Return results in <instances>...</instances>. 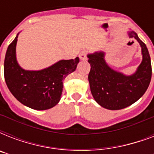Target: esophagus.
<instances>
[{
    "mask_svg": "<svg viewBox=\"0 0 154 154\" xmlns=\"http://www.w3.org/2000/svg\"><path fill=\"white\" fill-rule=\"evenodd\" d=\"M87 54H88V53H87L86 51H83V52H82V53H80V54H79L80 59H81V60H86V59H87Z\"/></svg>",
    "mask_w": 154,
    "mask_h": 154,
    "instance_id": "obj_1",
    "label": "esophagus"
}]
</instances>
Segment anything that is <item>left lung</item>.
Segmentation results:
<instances>
[{
  "label": "left lung",
  "mask_w": 154,
  "mask_h": 154,
  "mask_svg": "<svg viewBox=\"0 0 154 154\" xmlns=\"http://www.w3.org/2000/svg\"><path fill=\"white\" fill-rule=\"evenodd\" d=\"M129 35L140 43L143 56L137 72L131 76H125L109 67L104 60V53L88 55L92 95L99 105L108 109H122L131 105L143 96L150 83L152 66L148 49L136 32L132 31Z\"/></svg>",
  "instance_id": "obj_1"
}]
</instances>
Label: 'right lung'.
<instances>
[{
  "label": "right lung",
  "mask_w": 154,
  "mask_h": 154,
  "mask_svg": "<svg viewBox=\"0 0 154 154\" xmlns=\"http://www.w3.org/2000/svg\"><path fill=\"white\" fill-rule=\"evenodd\" d=\"M17 36L8 45L4 63V76L9 91L17 101L28 107L45 110L55 106L60 99L63 81L74 72L79 58L61 60L40 71H27L16 60Z\"/></svg>",
  "instance_id": "add662e5"
}]
</instances>
